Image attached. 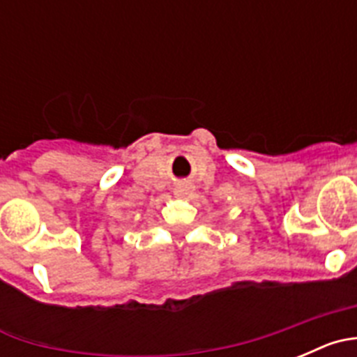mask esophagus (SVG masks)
Wrapping results in <instances>:
<instances>
[{
  "label": "esophagus",
  "instance_id": "34e87169",
  "mask_svg": "<svg viewBox=\"0 0 357 357\" xmlns=\"http://www.w3.org/2000/svg\"><path fill=\"white\" fill-rule=\"evenodd\" d=\"M191 191H193V188L189 184H178L175 189V193L178 195V197H185V195H189Z\"/></svg>",
  "mask_w": 357,
  "mask_h": 357
}]
</instances>
